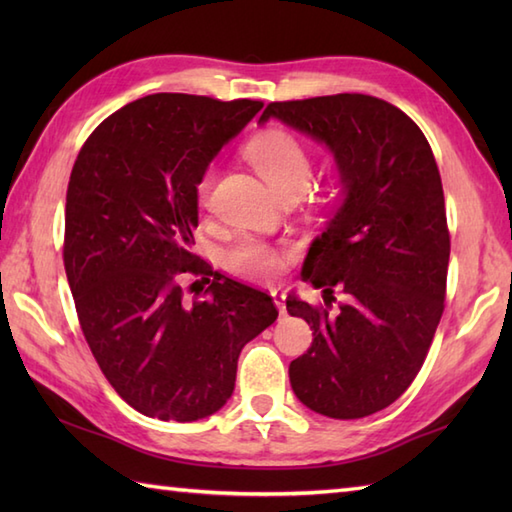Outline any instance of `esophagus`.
Instances as JSON below:
<instances>
[{
    "mask_svg": "<svg viewBox=\"0 0 512 512\" xmlns=\"http://www.w3.org/2000/svg\"><path fill=\"white\" fill-rule=\"evenodd\" d=\"M270 295H273V301H275V306L279 308V312L284 314L286 312V306H284V301H286V295H284V290H279V288H275V290H270Z\"/></svg>",
    "mask_w": 512,
    "mask_h": 512,
    "instance_id": "34e87169",
    "label": "esophagus"
}]
</instances>
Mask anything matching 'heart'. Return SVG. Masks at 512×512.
Returning a JSON list of instances; mask_svg holds the SVG:
<instances>
[{
	"instance_id": "obj_1",
	"label": "heart",
	"mask_w": 512,
	"mask_h": 512,
	"mask_svg": "<svg viewBox=\"0 0 512 512\" xmlns=\"http://www.w3.org/2000/svg\"><path fill=\"white\" fill-rule=\"evenodd\" d=\"M246 156L277 193L308 187L312 162L308 151L292 134L273 129V132L257 136L248 143ZM209 191L211 176H204L198 187L200 202H206ZM226 262L237 275L250 279H273L284 266L277 250L264 242H257V239H242V242L235 244L228 250Z\"/></svg>"
}]
</instances>
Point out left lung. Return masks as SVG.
Listing matches in <instances>:
<instances>
[{
    "label": "left lung",
    "mask_w": 512,
    "mask_h": 512,
    "mask_svg": "<svg viewBox=\"0 0 512 512\" xmlns=\"http://www.w3.org/2000/svg\"><path fill=\"white\" fill-rule=\"evenodd\" d=\"M270 118L328 147L343 187L301 268L328 308L286 299L314 336L290 363L292 391L321 416H372L418 376L444 310L451 242L436 158L420 127L376 96L270 103L259 123ZM334 287L346 303L330 313Z\"/></svg>",
    "instance_id": "8db88e82"
}]
</instances>
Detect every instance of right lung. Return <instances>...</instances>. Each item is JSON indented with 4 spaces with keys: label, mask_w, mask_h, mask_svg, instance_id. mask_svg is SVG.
Wrapping results in <instances>:
<instances>
[{
    "label": "right lung",
    "mask_w": 512,
    "mask_h": 512,
    "mask_svg": "<svg viewBox=\"0 0 512 512\" xmlns=\"http://www.w3.org/2000/svg\"><path fill=\"white\" fill-rule=\"evenodd\" d=\"M262 101L149 94L85 140L65 198L63 264L85 341L127 405L193 422L226 405L273 297L191 253L198 184ZM184 274L212 286L189 296ZM198 281L191 284V292Z\"/></svg>",
    "instance_id": "add662e5"
}]
</instances>
